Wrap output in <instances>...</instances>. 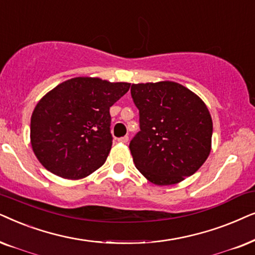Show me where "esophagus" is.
<instances>
[{"mask_svg":"<svg viewBox=\"0 0 255 255\" xmlns=\"http://www.w3.org/2000/svg\"><path fill=\"white\" fill-rule=\"evenodd\" d=\"M128 140H129V137H128L127 135H126V136H122V137L119 138L118 141H119V142H121V143H127Z\"/></svg>","mask_w":255,"mask_h":255,"instance_id":"esophagus-1","label":"esophagus"}]
</instances>
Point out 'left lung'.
I'll return each mask as SVG.
<instances>
[{"instance_id":"8db88e82","label":"left lung","mask_w":255,"mask_h":255,"mask_svg":"<svg viewBox=\"0 0 255 255\" xmlns=\"http://www.w3.org/2000/svg\"><path fill=\"white\" fill-rule=\"evenodd\" d=\"M140 131L129 143L135 167L156 185L195 174L211 151L212 119L201 98L174 81L133 84Z\"/></svg>"}]
</instances>
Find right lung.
Instances as JSON below:
<instances>
[{
	"mask_svg": "<svg viewBox=\"0 0 255 255\" xmlns=\"http://www.w3.org/2000/svg\"><path fill=\"white\" fill-rule=\"evenodd\" d=\"M129 87V83L78 77L46 93L30 124L32 150L43 167L67 179L99 169L113 143L110 108Z\"/></svg>",
	"mask_w": 255,
	"mask_h": 255,
	"instance_id": "right-lung-1",
	"label": "right lung"
}]
</instances>
